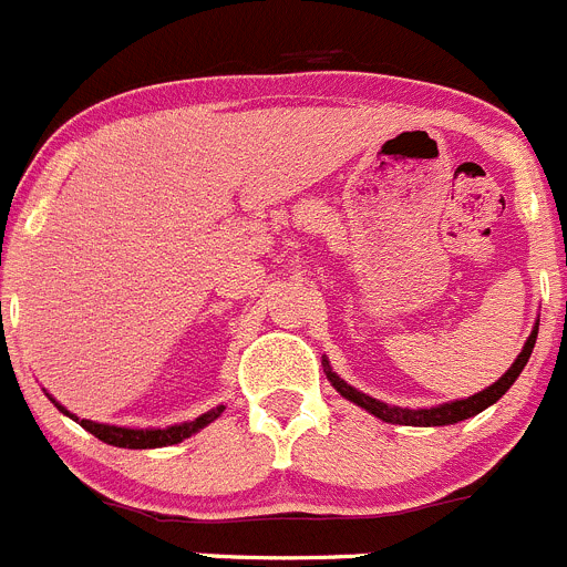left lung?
Wrapping results in <instances>:
<instances>
[{"instance_id": "left-lung-1", "label": "left lung", "mask_w": 567, "mask_h": 567, "mask_svg": "<svg viewBox=\"0 0 567 567\" xmlns=\"http://www.w3.org/2000/svg\"><path fill=\"white\" fill-rule=\"evenodd\" d=\"M537 326H540V322H537ZM537 326H535V331H532V337L526 339V344H523V353L517 355L515 364H512V368L506 370V373L501 375V379L495 381L493 386H487V390H482V392H476V395L465 398V401L442 403V406H434V409H398V406H386V403L375 401V398H370V395H361V392H355L353 386L344 384V381L339 379L337 373H331L328 361H326V375H328V381L337 386L339 395H344L348 401H353L355 406L368 409L370 414L381 417L384 423H395V425H451V423H460V420H467V417H473V414L484 412L487 406H493V403L498 401V398L504 395V392L509 390L512 384H515V379L520 375V370L526 368V361H529L532 348H535Z\"/></svg>"}]
</instances>
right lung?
<instances>
[{"label": "right lung", "instance_id": "1", "mask_svg": "<svg viewBox=\"0 0 567 567\" xmlns=\"http://www.w3.org/2000/svg\"><path fill=\"white\" fill-rule=\"evenodd\" d=\"M58 409H61L63 414H69L63 406H58ZM219 412H223V406L212 409L208 414H199V417L192 420V423L172 425V429H150V431L118 429V425H102V423H94V420H78L74 414H69V417L78 420V423L83 425L85 431H91L96 440L107 442V445H116V449H164V445H177V442H183L186 436L197 434L199 429H206L212 420L219 417Z\"/></svg>", "mask_w": 567, "mask_h": 567}]
</instances>
